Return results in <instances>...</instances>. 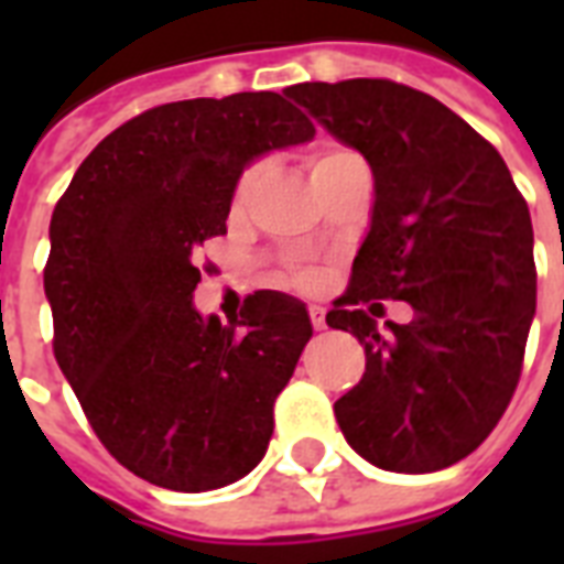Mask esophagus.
Returning a JSON list of instances; mask_svg holds the SVG:
<instances>
[{
	"instance_id": "esophagus-1",
	"label": "esophagus",
	"mask_w": 564,
	"mask_h": 564,
	"mask_svg": "<svg viewBox=\"0 0 564 564\" xmlns=\"http://www.w3.org/2000/svg\"><path fill=\"white\" fill-rule=\"evenodd\" d=\"M307 313H310V325L316 327V330H325V327H327L325 310H322V307H310Z\"/></svg>"
}]
</instances>
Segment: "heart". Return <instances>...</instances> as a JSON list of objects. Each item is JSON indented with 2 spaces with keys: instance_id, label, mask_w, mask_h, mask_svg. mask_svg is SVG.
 <instances>
[{
  "instance_id": "obj_1",
  "label": "heart",
  "mask_w": 564,
  "mask_h": 564,
  "mask_svg": "<svg viewBox=\"0 0 564 564\" xmlns=\"http://www.w3.org/2000/svg\"><path fill=\"white\" fill-rule=\"evenodd\" d=\"M357 161H362L360 154L351 152V149H345V145L318 143L316 149L310 152V178L313 181L325 178V175H330V172L343 170V166H348V163H357ZM263 178H265L263 161L251 163V166H246V170H242V175L237 178V187H234V198H230L234 210H242V207L251 202V195H254V189L263 184ZM286 278H290L295 286H304V290H310V286L318 281V272L316 269H310V265H292Z\"/></svg>"
}]
</instances>
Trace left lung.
I'll return each instance as SVG.
<instances>
[{"label":"left lung","mask_w":564,"mask_h":564,"mask_svg":"<svg viewBox=\"0 0 564 564\" xmlns=\"http://www.w3.org/2000/svg\"><path fill=\"white\" fill-rule=\"evenodd\" d=\"M286 96L375 172L369 237L327 313L366 348L336 421L377 468H447L498 427L524 366L535 313L524 195L486 137L406 84L307 82ZM380 300H406L413 318L380 335Z\"/></svg>","instance_id":"left-lung-1"}]
</instances>
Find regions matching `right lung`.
I'll list each match as a JSON object with an SVG mask.
<instances>
[{
	"instance_id": "add662e5",
	"label": "right lung",
	"mask_w": 564,
	"mask_h": 564,
	"mask_svg": "<svg viewBox=\"0 0 564 564\" xmlns=\"http://www.w3.org/2000/svg\"><path fill=\"white\" fill-rule=\"evenodd\" d=\"M313 134L281 93L170 101L105 137L57 198L52 351L108 454L154 486L219 489L269 447L274 401L313 336L307 310L254 292L228 327L204 322L198 248L228 234L248 161Z\"/></svg>"
}]
</instances>
